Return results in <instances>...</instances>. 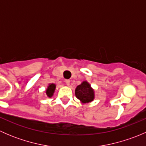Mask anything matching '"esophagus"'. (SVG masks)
Returning <instances> with one entry per match:
<instances>
[{"label": "esophagus", "mask_w": 146, "mask_h": 146, "mask_svg": "<svg viewBox=\"0 0 146 146\" xmlns=\"http://www.w3.org/2000/svg\"><path fill=\"white\" fill-rule=\"evenodd\" d=\"M66 85H68V86L69 85H70V81L69 80H66Z\"/></svg>", "instance_id": "esophagus-1"}]
</instances>
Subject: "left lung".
I'll use <instances>...</instances> for the list:
<instances>
[{
	"label": "left lung",
	"instance_id": "1",
	"mask_svg": "<svg viewBox=\"0 0 146 146\" xmlns=\"http://www.w3.org/2000/svg\"><path fill=\"white\" fill-rule=\"evenodd\" d=\"M75 95L82 104L91 102L95 99V91L88 81H83L76 87Z\"/></svg>",
	"mask_w": 146,
	"mask_h": 146
}]
</instances>
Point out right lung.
Here are the masks:
<instances>
[{
	"instance_id": "1",
	"label": "right lung",
	"mask_w": 146,
	"mask_h": 146,
	"mask_svg": "<svg viewBox=\"0 0 146 146\" xmlns=\"http://www.w3.org/2000/svg\"><path fill=\"white\" fill-rule=\"evenodd\" d=\"M56 87V85L54 83H50L48 85L46 90V95L48 98H51L54 95V92H55Z\"/></svg>"
}]
</instances>
